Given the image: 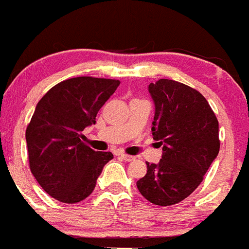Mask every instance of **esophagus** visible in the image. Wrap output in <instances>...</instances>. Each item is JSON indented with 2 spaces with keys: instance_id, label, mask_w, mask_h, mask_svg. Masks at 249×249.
Listing matches in <instances>:
<instances>
[{
  "instance_id": "obj_1",
  "label": "esophagus",
  "mask_w": 249,
  "mask_h": 249,
  "mask_svg": "<svg viewBox=\"0 0 249 249\" xmlns=\"http://www.w3.org/2000/svg\"><path fill=\"white\" fill-rule=\"evenodd\" d=\"M119 156H120V159L124 160V161H127V162L134 161V160H135V157L130 156V155H126V153H120Z\"/></svg>"
}]
</instances>
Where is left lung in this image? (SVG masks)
<instances>
[{
	"label": "left lung",
	"mask_w": 249,
	"mask_h": 249,
	"mask_svg": "<svg viewBox=\"0 0 249 249\" xmlns=\"http://www.w3.org/2000/svg\"><path fill=\"white\" fill-rule=\"evenodd\" d=\"M155 102L152 135L163 146L159 164L148 163L139 192L160 206L188 198L204 179L220 150L219 122L205 97L194 88L161 78L150 83Z\"/></svg>",
	"instance_id": "8db88e82"
}]
</instances>
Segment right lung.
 Returning <instances> with one entry per match:
<instances>
[{
	"label": "right lung",
	"mask_w": 249,
	"mask_h": 249,
	"mask_svg": "<svg viewBox=\"0 0 249 249\" xmlns=\"http://www.w3.org/2000/svg\"><path fill=\"white\" fill-rule=\"evenodd\" d=\"M120 81L89 76L57 83L36 104L25 130L30 171L56 200L80 203L94 190L111 152H98L82 141V131L96 124L99 109Z\"/></svg>",
	"instance_id": "obj_1"
}]
</instances>
